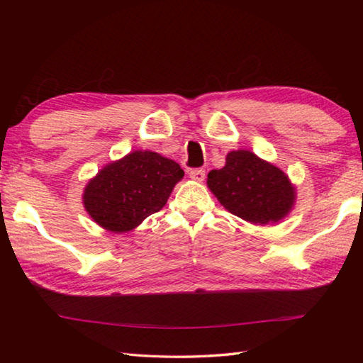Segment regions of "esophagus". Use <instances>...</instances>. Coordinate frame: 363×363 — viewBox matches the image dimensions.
<instances>
[{
  "instance_id": "obj_1",
  "label": "esophagus",
  "mask_w": 363,
  "mask_h": 363,
  "mask_svg": "<svg viewBox=\"0 0 363 363\" xmlns=\"http://www.w3.org/2000/svg\"><path fill=\"white\" fill-rule=\"evenodd\" d=\"M190 177L196 182H203L206 179V172L204 169H195V172H190Z\"/></svg>"
}]
</instances>
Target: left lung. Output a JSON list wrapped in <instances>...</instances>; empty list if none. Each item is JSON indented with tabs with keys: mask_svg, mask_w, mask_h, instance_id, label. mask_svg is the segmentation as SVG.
Segmentation results:
<instances>
[{
	"mask_svg": "<svg viewBox=\"0 0 363 363\" xmlns=\"http://www.w3.org/2000/svg\"><path fill=\"white\" fill-rule=\"evenodd\" d=\"M207 187L226 211L260 226L284 220L296 203L290 177L248 150L228 152L225 167L207 174Z\"/></svg>",
	"mask_w": 363,
	"mask_h": 363,
	"instance_id": "left-lung-1",
	"label": "left lung"
}]
</instances>
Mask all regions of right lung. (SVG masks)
<instances>
[{"mask_svg":"<svg viewBox=\"0 0 363 363\" xmlns=\"http://www.w3.org/2000/svg\"><path fill=\"white\" fill-rule=\"evenodd\" d=\"M182 177V168L174 160L137 150L99 169L84 189L82 203L103 229L129 233L167 204Z\"/></svg>","mask_w":363,"mask_h":363,"instance_id":"1","label":"right lung"}]
</instances>
